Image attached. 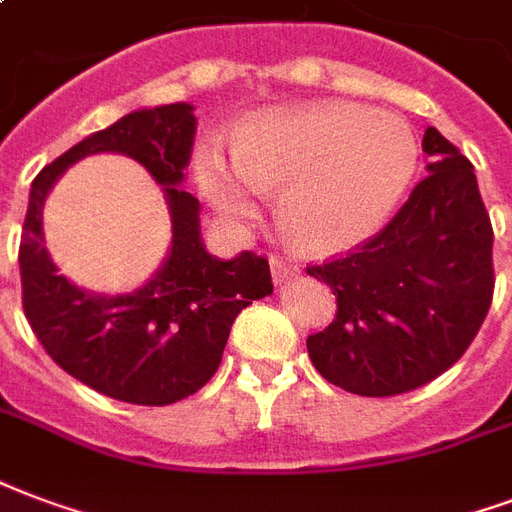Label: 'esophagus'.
Masks as SVG:
<instances>
[{
  "label": "esophagus",
  "mask_w": 512,
  "mask_h": 512,
  "mask_svg": "<svg viewBox=\"0 0 512 512\" xmlns=\"http://www.w3.org/2000/svg\"><path fill=\"white\" fill-rule=\"evenodd\" d=\"M270 270H272V280H275V286L286 283V280H291L299 272L297 264H288V261H283L280 256H272Z\"/></svg>",
  "instance_id": "1"
}]
</instances>
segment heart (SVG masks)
Returning <instances> with one entry per match:
<instances>
[{
    "label": "heart",
    "instance_id": "obj_1",
    "mask_svg": "<svg viewBox=\"0 0 512 512\" xmlns=\"http://www.w3.org/2000/svg\"><path fill=\"white\" fill-rule=\"evenodd\" d=\"M232 151L234 161L199 148L194 161L215 210L245 221L261 188L283 186L280 226L315 256L351 251L378 234L405 199L421 156L399 115L356 102L264 110L234 129Z\"/></svg>",
    "mask_w": 512,
    "mask_h": 512
}]
</instances>
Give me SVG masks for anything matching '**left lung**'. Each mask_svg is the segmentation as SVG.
Here are the masks:
<instances>
[{
    "mask_svg": "<svg viewBox=\"0 0 512 512\" xmlns=\"http://www.w3.org/2000/svg\"><path fill=\"white\" fill-rule=\"evenodd\" d=\"M426 175L399 213L343 259L307 267L337 294L313 367L359 397H397L443 375L470 348L494 297L489 213L472 164L434 126Z\"/></svg>",
    "mask_w": 512,
    "mask_h": 512,
    "instance_id": "left-lung-1",
    "label": "left lung"
}]
</instances>
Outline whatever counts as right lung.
<instances>
[{"label":"right lung","instance_id":"1","mask_svg":"<svg viewBox=\"0 0 512 512\" xmlns=\"http://www.w3.org/2000/svg\"><path fill=\"white\" fill-rule=\"evenodd\" d=\"M197 134L186 102L134 110L94 132L42 169L23 221V313L61 370L105 397L132 405H172L213 378L242 307L272 294L270 264L242 251L210 256L199 232V199L180 188ZM94 152L140 160L165 188L173 245L162 270L132 295L105 298L58 275L41 234V205L60 172Z\"/></svg>","mask_w":512,"mask_h":512}]
</instances>
